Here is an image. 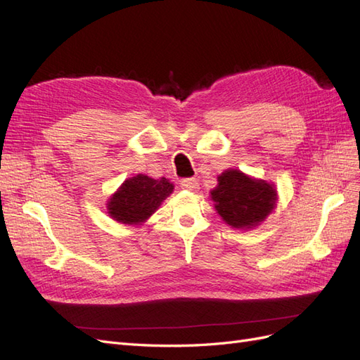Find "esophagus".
<instances>
[{"label":"esophagus","instance_id":"obj_1","mask_svg":"<svg viewBox=\"0 0 360 360\" xmlns=\"http://www.w3.org/2000/svg\"><path fill=\"white\" fill-rule=\"evenodd\" d=\"M180 186H181L183 189L191 191V192H197V191L200 189V184H198V181L195 180V179H183V180L180 181Z\"/></svg>","mask_w":360,"mask_h":360}]
</instances>
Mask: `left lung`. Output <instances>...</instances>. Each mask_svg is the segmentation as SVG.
<instances>
[{
	"label": "left lung",
	"instance_id": "left-lung-1",
	"mask_svg": "<svg viewBox=\"0 0 360 360\" xmlns=\"http://www.w3.org/2000/svg\"><path fill=\"white\" fill-rule=\"evenodd\" d=\"M214 209L233 228L249 230L274 212L278 193L275 184L246 176L238 169H226L217 177L210 192Z\"/></svg>",
	"mask_w": 360,
	"mask_h": 360
}]
</instances>
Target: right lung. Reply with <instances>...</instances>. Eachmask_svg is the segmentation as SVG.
<instances>
[{
	"instance_id": "add662e5",
	"label": "right lung",
	"mask_w": 360,
	"mask_h": 360,
	"mask_svg": "<svg viewBox=\"0 0 360 360\" xmlns=\"http://www.w3.org/2000/svg\"><path fill=\"white\" fill-rule=\"evenodd\" d=\"M172 183L165 177L155 180L138 174L124 180L108 200V213L120 224L141 225L159 209L162 201L172 193Z\"/></svg>"
}]
</instances>
